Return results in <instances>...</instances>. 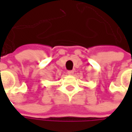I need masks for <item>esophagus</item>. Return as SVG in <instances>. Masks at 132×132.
<instances>
[{"label":"esophagus","instance_id":"esophagus-1","mask_svg":"<svg viewBox=\"0 0 132 132\" xmlns=\"http://www.w3.org/2000/svg\"><path fill=\"white\" fill-rule=\"evenodd\" d=\"M67 73L70 75V76H72L73 74V70H68V72H67Z\"/></svg>","mask_w":132,"mask_h":132}]
</instances>
